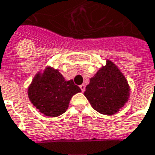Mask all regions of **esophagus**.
I'll return each mask as SVG.
<instances>
[{
	"mask_svg": "<svg viewBox=\"0 0 155 155\" xmlns=\"http://www.w3.org/2000/svg\"><path fill=\"white\" fill-rule=\"evenodd\" d=\"M80 88L82 90V92H84V91H85V85H84V84L80 85Z\"/></svg>",
	"mask_w": 155,
	"mask_h": 155,
	"instance_id": "34e87169",
	"label": "esophagus"
}]
</instances>
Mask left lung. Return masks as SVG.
Here are the masks:
<instances>
[{"mask_svg": "<svg viewBox=\"0 0 155 155\" xmlns=\"http://www.w3.org/2000/svg\"><path fill=\"white\" fill-rule=\"evenodd\" d=\"M84 95L91 106L98 113L114 115L128 101L130 87L121 70L111 60L107 59L106 65L102 66L90 78Z\"/></svg>", "mask_w": 155, "mask_h": 155, "instance_id": "8db88e82", "label": "left lung"}]
</instances>
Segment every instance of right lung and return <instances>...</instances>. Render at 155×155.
<instances>
[{"label":"right lung","mask_w":155,"mask_h":155,"mask_svg":"<svg viewBox=\"0 0 155 155\" xmlns=\"http://www.w3.org/2000/svg\"><path fill=\"white\" fill-rule=\"evenodd\" d=\"M80 92L73 80H66L58 69L51 66L37 72L27 88L31 103L48 117H58L65 113L72 96Z\"/></svg>","instance_id":"obj_1"}]
</instances>
